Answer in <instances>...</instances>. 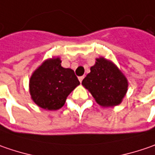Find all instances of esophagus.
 <instances>
[{
	"label": "esophagus",
	"instance_id": "1",
	"mask_svg": "<svg viewBox=\"0 0 155 155\" xmlns=\"http://www.w3.org/2000/svg\"><path fill=\"white\" fill-rule=\"evenodd\" d=\"M84 76H81V77L78 78V79H79V81H80V83H82V81H83V79H84Z\"/></svg>",
	"mask_w": 155,
	"mask_h": 155
}]
</instances>
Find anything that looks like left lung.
Returning a JSON list of instances; mask_svg holds the SVG:
<instances>
[{
  "label": "left lung",
  "instance_id": "left-lung-1",
  "mask_svg": "<svg viewBox=\"0 0 155 155\" xmlns=\"http://www.w3.org/2000/svg\"><path fill=\"white\" fill-rule=\"evenodd\" d=\"M82 84L102 106H116L122 102L128 90L126 78L115 64L104 58L97 59Z\"/></svg>",
  "mask_w": 155,
  "mask_h": 155
}]
</instances>
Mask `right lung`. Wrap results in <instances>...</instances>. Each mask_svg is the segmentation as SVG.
<instances>
[{
	"label": "right lung",
	"mask_w": 155,
	"mask_h": 155,
	"mask_svg": "<svg viewBox=\"0 0 155 155\" xmlns=\"http://www.w3.org/2000/svg\"><path fill=\"white\" fill-rule=\"evenodd\" d=\"M60 63L58 58L48 59L31 77L30 94L42 109H60L69 94L80 84L74 71L63 68Z\"/></svg>",
	"instance_id": "right-lung-1"
}]
</instances>
